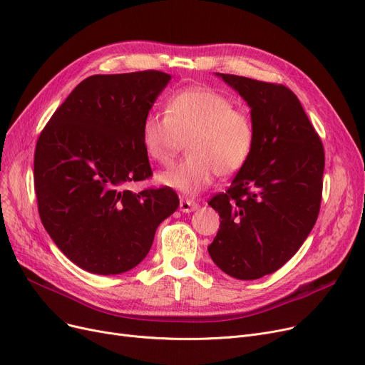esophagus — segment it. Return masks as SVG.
<instances>
[{
  "label": "esophagus",
  "mask_w": 365,
  "mask_h": 365,
  "mask_svg": "<svg viewBox=\"0 0 365 365\" xmlns=\"http://www.w3.org/2000/svg\"><path fill=\"white\" fill-rule=\"evenodd\" d=\"M179 208H180V212H183V213H190V212H194V210L198 208V202L194 201V200H190V198H180Z\"/></svg>",
  "instance_id": "obj_1"
}]
</instances>
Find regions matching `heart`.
Masks as SVG:
<instances>
[{"instance_id":"b5f03b06","label":"heart","mask_w":365,"mask_h":365,"mask_svg":"<svg viewBox=\"0 0 365 365\" xmlns=\"http://www.w3.org/2000/svg\"><path fill=\"white\" fill-rule=\"evenodd\" d=\"M187 155L158 180L185 194H197L216 175L232 176L244 167L255 145V124L227 96L208 87L175 93L165 112H149L142 123L146 155L161 165L175 161L183 140Z\"/></svg>"}]
</instances>
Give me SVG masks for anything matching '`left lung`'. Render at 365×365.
Instances as JSON below:
<instances>
[{
	"label": "left lung",
	"instance_id": "1",
	"mask_svg": "<svg viewBox=\"0 0 365 365\" xmlns=\"http://www.w3.org/2000/svg\"><path fill=\"white\" fill-rule=\"evenodd\" d=\"M220 76L252 108L255 145L226 192L208 201L222 219L208 253L225 274L257 279L289 262L312 231L322 198L324 146L289 87Z\"/></svg>",
	"mask_w": 365,
	"mask_h": 365
}]
</instances>
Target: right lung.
Wrapping results in <instances>:
<instances>
[{"label": "right lung", "instance_id": "1", "mask_svg": "<svg viewBox=\"0 0 365 365\" xmlns=\"http://www.w3.org/2000/svg\"><path fill=\"white\" fill-rule=\"evenodd\" d=\"M168 81L153 69L88 76L36 140L38 213L54 244L84 271L133 269L149 253L158 225L179 207L170 186L128 189L152 176L142 123Z\"/></svg>", "mask_w": 365, "mask_h": 365}]
</instances>
